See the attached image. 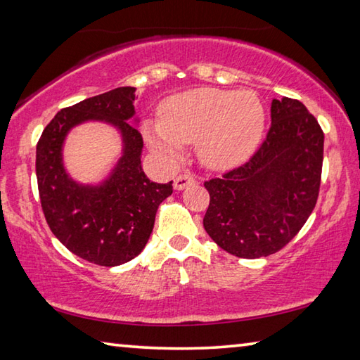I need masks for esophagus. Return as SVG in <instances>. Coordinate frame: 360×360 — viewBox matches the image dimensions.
I'll list each match as a JSON object with an SVG mask.
<instances>
[{
    "label": "esophagus",
    "mask_w": 360,
    "mask_h": 360,
    "mask_svg": "<svg viewBox=\"0 0 360 360\" xmlns=\"http://www.w3.org/2000/svg\"><path fill=\"white\" fill-rule=\"evenodd\" d=\"M195 182H197V179H195L192 174H179L178 178L174 179L173 186H174L176 191H184L186 187H188V186H193Z\"/></svg>",
    "instance_id": "obj_1"
}]
</instances>
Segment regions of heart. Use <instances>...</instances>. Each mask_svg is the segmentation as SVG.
<instances>
[{
  "label": "heart",
  "instance_id": "heart-1",
  "mask_svg": "<svg viewBox=\"0 0 360 360\" xmlns=\"http://www.w3.org/2000/svg\"><path fill=\"white\" fill-rule=\"evenodd\" d=\"M158 114L160 120L146 119L141 125L149 148L176 160L184 144L197 141L198 158L212 169L246 162L265 130L264 105L251 90H188L167 98Z\"/></svg>",
  "mask_w": 360,
  "mask_h": 360
}]
</instances>
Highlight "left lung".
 I'll use <instances>...</instances> for the list:
<instances>
[{"mask_svg":"<svg viewBox=\"0 0 360 360\" xmlns=\"http://www.w3.org/2000/svg\"><path fill=\"white\" fill-rule=\"evenodd\" d=\"M324 133L303 103L271 101V127L238 168L205 182L210 206L203 227L219 248L243 259L283 249L318 202Z\"/></svg>","mask_w":360,"mask_h":360,"instance_id":"left-lung-1","label":"left lung"}]
</instances>
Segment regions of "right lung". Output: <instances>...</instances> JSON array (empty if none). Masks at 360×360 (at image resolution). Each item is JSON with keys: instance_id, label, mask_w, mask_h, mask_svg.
<instances>
[{"instance_id": "add662e5", "label": "right lung", "mask_w": 360, "mask_h": 360, "mask_svg": "<svg viewBox=\"0 0 360 360\" xmlns=\"http://www.w3.org/2000/svg\"><path fill=\"white\" fill-rule=\"evenodd\" d=\"M135 92V87H119L62 109L36 146V178L47 225L72 254L101 266L122 265L143 251L158 206L173 193V181L157 184L143 172V136L130 124ZM89 120L114 124L124 144L118 165L98 186L79 185L63 167L65 135Z\"/></svg>"}]
</instances>
